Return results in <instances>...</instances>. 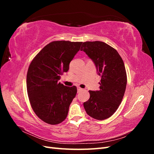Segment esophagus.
<instances>
[{"label":"esophagus","instance_id":"obj_1","mask_svg":"<svg viewBox=\"0 0 154 154\" xmlns=\"http://www.w3.org/2000/svg\"><path fill=\"white\" fill-rule=\"evenodd\" d=\"M77 90H78V92H81V91L83 90V88H80V87H78Z\"/></svg>","mask_w":154,"mask_h":154}]
</instances>
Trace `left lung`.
Listing matches in <instances>:
<instances>
[{
	"instance_id": "left-lung-1",
	"label": "left lung",
	"mask_w": 154,
	"mask_h": 154,
	"mask_svg": "<svg viewBox=\"0 0 154 154\" xmlns=\"http://www.w3.org/2000/svg\"><path fill=\"white\" fill-rule=\"evenodd\" d=\"M83 51L94 62L101 76L99 91H89L90 98L83 103L88 116L97 120L110 118L122 103L127 86V73L122 57L103 42H85Z\"/></svg>"
}]
</instances>
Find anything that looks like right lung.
I'll list each match as a JSON object with an SVG mask.
<instances>
[{"instance_id": "right-lung-1", "label": "right lung", "mask_w": 154, "mask_h": 154, "mask_svg": "<svg viewBox=\"0 0 154 154\" xmlns=\"http://www.w3.org/2000/svg\"><path fill=\"white\" fill-rule=\"evenodd\" d=\"M83 42L54 41L42 49L32 60L27 74V91L32 110L43 122L62 123L67 118L77 88L58 82Z\"/></svg>"}]
</instances>
